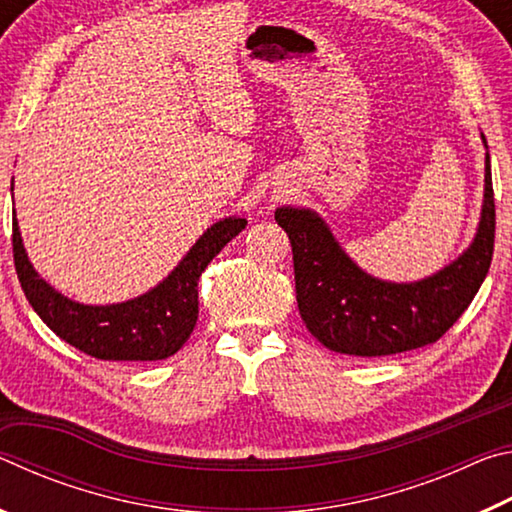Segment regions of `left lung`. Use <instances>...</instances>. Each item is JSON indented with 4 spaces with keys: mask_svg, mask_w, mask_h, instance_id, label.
<instances>
[{
    "mask_svg": "<svg viewBox=\"0 0 512 512\" xmlns=\"http://www.w3.org/2000/svg\"><path fill=\"white\" fill-rule=\"evenodd\" d=\"M275 221L293 248L300 316L325 348L352 357L422 348L461 318L488 275L495 250L490 155H485V201L472 246L422 282L393 284L363 273L311 210L280 207Z\"/></svg>",
    "mask_w": 512,
    "mask_h": 512,
    "instance_id": "left-lung-1",
    "label": "left lung"
}]
</instances>
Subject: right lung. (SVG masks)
Instances as JSON below:
<instances>
[{
  "mask_svg": "<svg viewBox=\"0 0 512 512\" xmlns=\"http://www.w3.org/2000/svg\"><path fill=\"white\" fill-rule=\"evenodd\" d=\"M246 219H223L207 228L167 280L119 305L90 307L60 296L33 271L13 212V259L22 291L60 339L103 361H158L183 348L198 320V277Z\"/></svg>",
  "mask_w": 512,
  "mask_h": 512,
  "instance_id": "right-lung-1",
  "label": "right lung"
}]
</instances>
